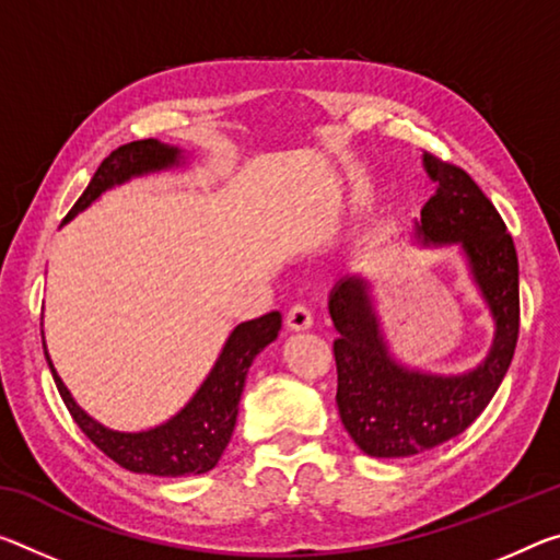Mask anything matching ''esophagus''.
<instances>
[{
  "mask_svg": "<svg viewBox=\"0 0 560 560\" xmlns=\"http://www.w3.org/2000/svg\"><path fill=\"white\" fill-rule=\"evenodd\" d=\"M287 326L291 328V331H306V328H312L314 316H312V312H308V306H304V304L291 306L287 314Z\"/></svg>",
  "mask_w": 560,
  "mask_h": 560,
  "instance_id": "34e87169",
  "label": "esophagus"
}]
</instances>
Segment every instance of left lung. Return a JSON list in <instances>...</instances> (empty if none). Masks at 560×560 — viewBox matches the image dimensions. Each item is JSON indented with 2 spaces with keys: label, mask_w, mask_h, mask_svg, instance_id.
I'll return each instance as SVG.
<instances>
[{
  "label": "left lung",
  "mask_w": 560,
  "mask_h": 560,
  "mask_svg": "<svg viewBox=\"0 0 560 560\" xmlns=\"http://www.w3.org/2000/svg\"><path fill=\"white\" fill-rule=\"evenodd\" d=\"M423 168L436 194L413 221V244L458 248L491 314L493 341L464 374L406 366L386 339L371 281L349 273L336 283L328 296L339 331L336 404L343 429L374 458H408L464 433L499 392L518 341V256L503 219L464 168L425 152Z\"/></svg>",
  "instance_id": "1"
}]
</instances>
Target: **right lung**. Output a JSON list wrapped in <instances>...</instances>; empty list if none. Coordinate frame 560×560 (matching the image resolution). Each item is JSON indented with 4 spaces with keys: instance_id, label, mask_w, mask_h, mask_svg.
Returning <instances> with one entry per match:
<instances>
[{
    "instance_id": "add662e5",
    "label": "right lung",
    "mask_w": 560,
    "mask_h": 560,
    "mask_svg": "<svg viewBox=\"0 0 560 560\" xmlns=\"http://www.w3.org/2000/svg\"><path fill=\"white\" fill-rule=\"evenodd\" d=\"M186 164H189V156H186L184 149L164 144L159 139H141L124 144L117 152L106 156L102 166L96 168L84 194L67 214L65 224L92 207L104 191L114 189V186ZM279 331V312L234 326V331L229 334V339L221 346L214 366H211L207 378L201 381V386L194 392L189 401L172 419L144 431H117L96 421L94 416H89L74 401L72 392H69L65 381L57 374L44 339L42 343L59 396L65 398L69 413H72L79 429L86 433V439L112 460H117L121 468H127V471L174 478L207 474L219 464L221 454H224L229 441H232L248 366H252L254 359L259 357L266 346L277 341Z\"/></svg>"
}]
</instances>
